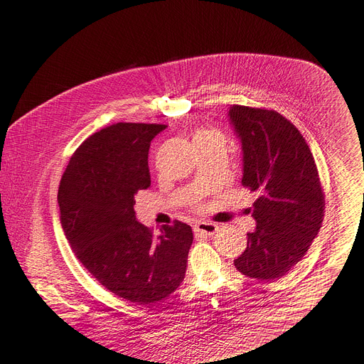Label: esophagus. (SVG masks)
<instances>
[{
    "label": "esophagus",
    "instance_id": "esophagus-1",
    "mask_svg": "<svg viewBox=\"0 0 364 364\" xmlns=\"http://www.w3.org/2000/svg\"><path fill=\"white\" fill-rule=\"evenodd\" d=\"M218 231V225L212 223H198L195 225V232L200 235H213Z\"/></svg>",
    "mask_w": 364,
    "mask_h": 364
}]
</instances>
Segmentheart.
<instances>
[{
  "label": "heart",
  "instance_id": "b5f03b06",
  "mask_svg": "<svg viewBox=\"0 0 364 364\" xmlns=\"http://www.w3.org/2000/svg\"><path fill=\"white\" fill-rule=\"evenodd\" d=\"M208 134H216V133H212V132H200V133L196 136V139H198V137H202V136H208Z\"/></svg>",
  "mask_w": 364,
  "mask_h": 364
}]
</instances>
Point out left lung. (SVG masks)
Here are the masks:
<instances>
[{
  "mask_svg": "<svg viewBox=\"0 0 364 364\" xmlns=\"http://www.w3.org/2000/svg\"><path fill=\"white\" fill-rule=\"evenodd\" d=\"M228 121L241 143V184L257 193L249 209L256 228L235 268L250 278L279 279L297 264L323 221V191L300 132L277 111L231 105Z\"/></svg>",
  "mask_w": 364,
  "mask_h": 364,
  "instance_id": "obj_1",
  "label": "left lung"
}]
</instances>
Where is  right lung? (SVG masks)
Wrapping results in <instances>:
<instances>
[{"mask_svg": "<svg viewBox=\"0 0 364 364\" xmlns=\"http://www.w3.org/2000/svg\"><path fill=\"white\" fill-rule=\"evenodd\" d=\"M164 124L117 123L73 154L58 188L60 221L85 268L115 296L152 304L183 282L193 243L190 225H141L136 195L151 186L149 148Z\"/></svg>", "mask_w": 364, "mask_h": 364, "instance_id": "right-lung-1", "label": "right lung"}]
</instances>
